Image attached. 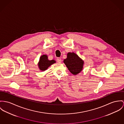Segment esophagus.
<instances>
[{
	"label": "esophagus",
	"mask_w": 124,
	"mask_h": 124,
	"mask_svg": "<svg viewBox=\"0 0 124 124\" xmlns=\"http://www.w3.org/2000/svg\"><path fill=\"white\" fill-rule=\"evenodd\" d=\"M57 62L58 63H60L61 62V59L60 58H59V57L57 58Z\"/></svg>",
	"instance_id": "esophagus-1"
}]
</instances>
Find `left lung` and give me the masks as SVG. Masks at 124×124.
Segmentation results:
<instances>
[{
  "mask_svg": "<svg viewBox=\"0 0 124 124\" xmlns=\"http://www.w3.org/2000/svg\"><path fill=\"white\" fill-rule=\"evenodd\" d=\"M69 71L74 75H76L81 72L83 68L84 61L74 52H69L66 59L64 60Z\"/></svg>",
  "mask_w": 124,
  "mask_h": 124,
  "instance_id": "1",
  "label": "left lung"
}]
</instances>
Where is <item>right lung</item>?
Here are the masks:
<instances>
[{
  "instance_id": "add662e5",
  "label": "right lung",
  "mask_w": 124,
  "mask_h": 124,
  "mask_svg": "<svg viewBox=\"0 0 124 124\" xmlns=\"http://www.w3.org/2000/svg\"><path fill=\"white\" fill-rule=\"evenodd\" d=\"M56 63V61L54 60H49L48 57L46 55H42L39 58L38 63V67L39 70L42 71H44L47 70L48 67L51 65Z\"/></svg>"
}]
</instances>
